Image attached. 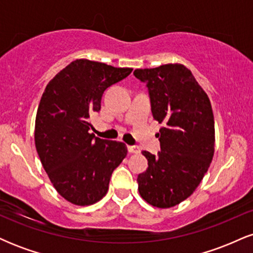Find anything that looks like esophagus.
<instances>
[{"mask_svg": "<svg viewBox=\"0 0 253 253\" xmlns=\"http://www.w3.org/2000/svg\"><path fill=\"white\" fill-rule=\"evenodd\" d=\"M128 151L130 153H139L140 152V147L136 146V145H132V146H128Z\"/></svg>", "mask_w": 253, "mask_h": 253, "instance_id": "obj_1", "label": "esophagus"}]
</instances>
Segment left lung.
Listing matches in <instances>:
<instances>
[{
    "label": "left lung",
    "mask_w": 253,
    "mask_h": 253,
    "mask_svg": "<svg viewBox=\"0 0 253 253\" xmlns=\"http://www.w3.org/2000/svg\"><path fill=\"white\" fill-rule=\"evenodd\" d=\"M133 74L146 83L153 119L164 125L158 133V155L143 151L149 168L136 179L139 194L155 207H173L195 191L213 159L211 101L182 64L136 69Z\"/></svg>",
    "instance_id": "8db88e82"
}]
</instances>
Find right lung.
<instances>
[{"label": "right lung", "instance_id": "1", "mask_svg": "<svg viewBox=\"0 0 253 253\" xmlns=\"http://www.w3.org/2000/svg\"><path fill=\"white\" fill-rule=\"evenodd\" d=\"M77 59L46 85L36 118L37 152L56 190L66 201L89 206L108 191L110 177L127 155L124 143L96 138L89 123L108 86L132 72Z\"/></svg>", "mask_w": 253, "mask_h": 253}]
</instances>
